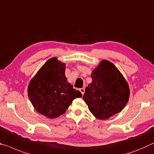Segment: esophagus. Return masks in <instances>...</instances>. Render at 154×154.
Wrapping results in <instances>:
<instances>
[{
  "mask_svg": "<svg viewBox=\"0 0 154 154\" xmlns=\"http://www.w3.org/2000/svg\"><path fill=\"white\" fill-rule=\"evenodd\" d=\"M80 91L81 92L82 95H84V94H85V89H84V88H81V89H80Z\"/></svg>",
  "mask_w": 154,
  "mask_h": 154,
  "instance_id": "1",
  "label": "esophagus"
}]
</instances>
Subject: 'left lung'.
Returning <instances> with one entry per match:
<instances>
[{"instance_id": "1", "label": "left lung", "mask_w": 154, "mask_h": 154, "mask_svg": "<svg viewBox=\"0 0 154 154\" xmlns=\"http://www.w3.org/2000/svg\"><path fill=\"white\" fill-rule=\"evenodd\" d=\"M83 100L97 119H107L122 111L128 102V84L114 64L102 60L91 74Z\"/></svg>"}]
</instances>
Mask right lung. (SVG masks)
I'll use <instances>...</instances> for the list:
<instances>
[{"mask_svg":"<svg viewBox=\"0 0 154 154\" xmlns=\"http://www.w3.org/2000/svg\"><path fill=\"white\" fill-rule=\"evenodd\" d=\"M65 65L56 57L48 60L29 83L28 95L40 114L54 119L64 114L72 101L81 97L79 91L67 82Z\"/></svg>","mask_w":154,"mask_h":154,"instance_id":"right-lung-1","label":"right lung"}]
</instances>
